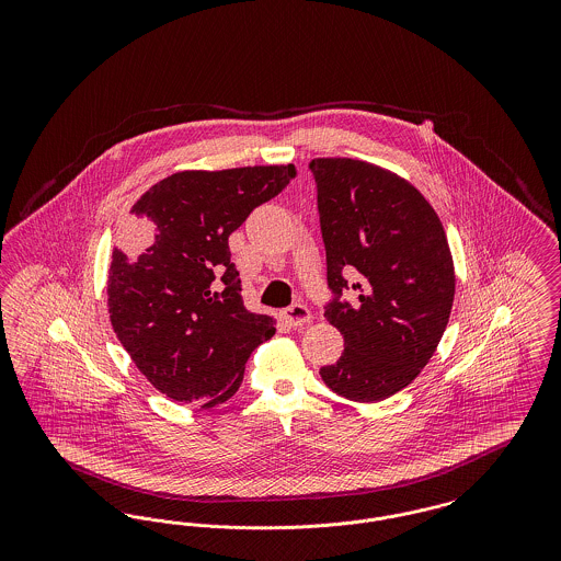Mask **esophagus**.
<instances>
[{
  "label": "esophagus",
  "mask_w": 561,
  "mask_h": 561,
  "mask_svg": "<svg viewBox=\"0 0 561 561\" xmlns=\"http://www.w3.org/2000/svg\"><path fill=\"white\" fill-rule=\"evenodd\" d=\"M284 320L288 321L290 325H302V323L311 321V311L302 302H294L284 309Z\"/></svg>",
  "instance_id": "1"
}]
</instances>
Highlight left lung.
Instances as JSON below:
<instances>
[{"instance_id": "8db88e82", "label": "left lung", "mask_w": 561, "mask_h": 561, "mask_svg": "<svg viewBox=\"0 0 561 561\" xmlns=\"http://www.w3.org/2000/svg\"><path fill=\"white\" fill-rule=\"evenodd\" d=\"M325 245V318L345 351L321 380L341 398L380 401L410 385L444 336L454 300L446 231L398 174L347 158L311 160ZM356 294L347 301L342 294Z\"/></svg>"}]
</instances>
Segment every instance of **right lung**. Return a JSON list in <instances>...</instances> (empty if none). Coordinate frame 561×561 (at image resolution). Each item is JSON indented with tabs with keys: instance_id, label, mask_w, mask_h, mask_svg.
<instances>
[{
	"instance_id": "1",
	"label": "right lung",
	"mask_w": 561,
	"mask_h": 561,
	"mask_svg": "<svg viewBox=\"0 0 561 561\" xmlns=\"http://www.w3.org/2000/svg\"><path fill=\"white\" fill-rule=\"evenodd\" d=\"M296 176L288 165L176 172L134 204L128 259L113 250L108 316L136 368L172 400L213 408L243 380L275 321L250 313L229 238Z\"/></svg>"
}]
</instances>
